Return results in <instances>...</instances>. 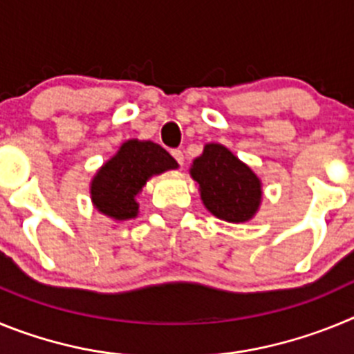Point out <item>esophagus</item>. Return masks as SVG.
<instances>
[{"label": "esophagus", "mask_w": 354, "mask_h": 354, "mask_svg": "<svg viewBox=\"0 0 354 354\" xmlns=\"http://www.w3.org/2000/svg\"><path fill=\"white\" fill-rule=\"evenodd\" d=\"M171 156H174L175 161L179 162L180 167H183V165H184V154H183V150H179V149L171 150Z\"/></svg>", "instance_id": "obj_1"}]
</instances>
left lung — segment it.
I'll use <instances>...</instances> for the list:
<instances>
[{"label": "left lung", "mask_w": 354, "mask_h": 354, "mask_svg": "<svg viewBox=\"0 0 354 354\" xmlns=\"http://www.w3.org/2000/svg\"><path fill=\"white\" fill-rule=\"evenodd\" d=\"M202 202L211 214L230 223L252 220L259 211L262 184L252 168L220 143H207L192 165Z\"/></svg>", "instance_id": "obj_1"}]
</instances>
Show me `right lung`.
I'll list each match as a JSON object with an SVG mask.
<instances>
[{
    "label": "right lung",
    "mask_w": 354,
    "mask_h": 354,
    "mask_svg": "<svg viewBox=\"0 0 354 354\" xmlns=\"http://www.w3.org/2000/svg\"><path fill=\"white\" fill-rule=\"evenodd\" d=\"M177 161L154 142L127 140L92 179L90 195L102 214L124 221L138 216L136 195L152 175L175 170Z\"/></svg>",
    "instance_id": "right-lung-1"
}]
</instances>
